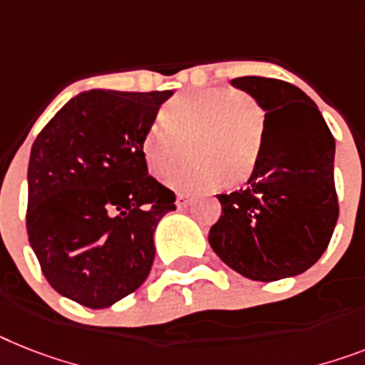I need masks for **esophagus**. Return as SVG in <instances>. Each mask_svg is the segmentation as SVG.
I'll return each mask as SVG.
<instances>
[{"mask_svg": "<svg viewBox=\"0 0 365 365\" xmlns=\"http://www.w3.org/2000/svg\"><path fill=\"white\" fill-rule=\"evenodd\" d=\"M190 203H192V200H190L188 195H185V194L177 195V200H175L177 209H186V207H188Z\"/></svg>", "mask_w": 365, "mask_h": 365, "instance_id": "1", "label": "esophagus"}]
</instances>
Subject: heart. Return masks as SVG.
Returning a JSON list of instances; mask_svg holds the SVG:
<instances>
[{
	"label": "heart",
	"instance_id": "b5f03b06",
	"mask_svg": "<svg viewBox=\"0 0 365 365\" xmlns=\"http://www.w3.org/2000/svg\"><path fill=\"white\" fill-rule=\"evenodd\" d=\"M264 119L255 101L235 89H201L175 96L141 138V153L153 175L162 177L184 155L196 160L165 175L171 188L195 194L237 182L254 170Z\"/></svg>",
	"mask_w": 365,
	"mask_h": 365
}]
</instances>
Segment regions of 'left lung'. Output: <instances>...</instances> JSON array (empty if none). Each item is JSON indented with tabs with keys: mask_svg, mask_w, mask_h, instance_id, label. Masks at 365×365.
I'll list each match as a JSON object with an SVG mask.
<instances>
[{
	"mask_svg": "<svg viewBox=\"0 0 365 365\" xmlns=\"http://www.w3.org/2000/svg\"><path fill=\"white\" fill-rule=\"evenodd\" d=\"M231 86L263 108V143L248 185L218 195L222 216L209 242L244 278L298 276L324 254L338 222L336 140L315 102L293 83L242 76Z\"/></svg>",
	"mask_w": 365,
	"mask_h": 365,
	"instance_id": "1",
	"label": "left lung"
}]
</instances>
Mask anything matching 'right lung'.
Returning <instances> with one entry per match:
<instances>
[{"mask_svg": "<svg viewBox=\"0 0 365 365\" xmlns=\"http://www.w3.org/2000/svg\"><path fill=\"white\" fill-rule=\"evenodd\" d=\"M173 91L91 89L50 119L27 168V237L48 284L86 308L134 293L175 194L149 175L141 138Z\"/></svg>", "mask_w": 365, "mask_h": 365, "instance_id": "obj_1", "label": "right lung"}]
</instances>
